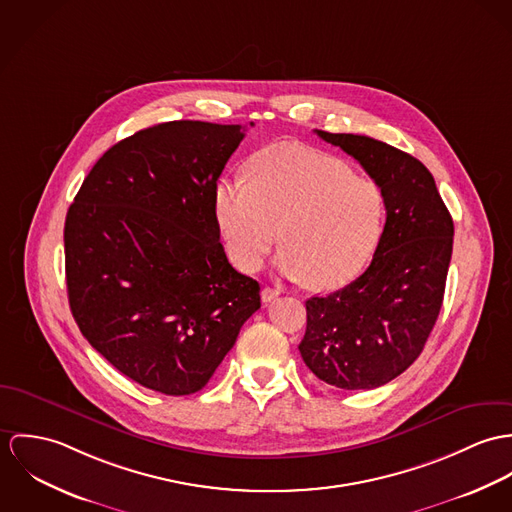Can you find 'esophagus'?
I'll return each mask as SVG.
<instances>
[{"label":"esophagus","instance_id":"esophagus-1","mask_svg":"<svg viewBox=\"0 0 512 512\" xmlns=\"http://www.w3.org/2000/svg\"><path fill=\"white\" fill-rule=\"evenodd\" d=\"M279 294H281V292H279V288H271V286H265V288L261 290V298H263V302H273Z\"/></svg>","mask_w":512,"mask_h":512}]
</instances>
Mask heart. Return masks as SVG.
Wrapping results in <instances>:
<instances>
[{
    "label": "heart",
    "instance_id": "1",
    "mask_svg": "<svg viewBox=\"0 0 512 512\" xmlns=\"http://www.w3.org/2000/svg\"><path fill=\"white\" fill-rule=\"evenodd\" d=\"M214 210L237 269L257 271L281 229L279 271L316 290L351 281L383 226V196L371 180L330 153L296 143L261 151L249 165V182L220 180Z\"/></svg>",
    "mask_w": 512,
    "mask_h": 512
}]
</instances>
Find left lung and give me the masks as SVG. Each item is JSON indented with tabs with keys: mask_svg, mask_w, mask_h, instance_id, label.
<instances>
[{
	"mask_svg": "<svg viewBox=\"0 0 512 512\" xmlns=\"http://www.w3.org/2000/svg\"><path fill=\"white\" fill-rule=\"evenodd\" d=\"M381 188L387 222L367 271L328 296L306 300V367L343 391L377 389L422 353L444 300L454 222L434 176L383 141L316 129Z\"/></svg>",
	"mask_w": 512,
	"mask_h": 512,
	"instance_id": "obj_1",
	"label": "left lung"
}]
</instances>
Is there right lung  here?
Wrapping results in <instances>:
<instances>
[{"label":"right lung","instance_id":"1","mask_svg":"<svg viewBox=\"0 0 512 512\" xmlns=\"http://www.w3.org/2000/svg\"><path fill=\"white\" fill-rule=\"evenodd\" d=\"M243 137L241 125L184 119L141 129L100 157L68 208L72 316L151 391H200L261 308L259 283L229 265L214 210Z\"/></svg>","mask_w":512,"mask_h":512}]
</instances>
